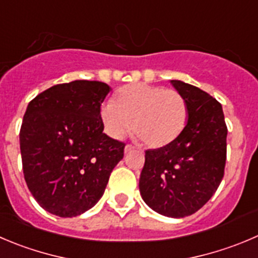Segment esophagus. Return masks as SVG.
Instances as JSON below:
<instances>
[{"label": "esophagus", "mask_w": 258, "mask_h": 258, "mask_svg": "<svg viewBox=\"0 0 258 258\" xmlns=\"http://www.w3.org/2000/svg\"><path fill=\"white\" fill-rule=\"evenodd\" d=\"M137 147L136 146H133V144H126V146H125V153H129V152H132V151H134V149H136Z\"/></svg>", "instance_id": "34e87169"}]
</instances>
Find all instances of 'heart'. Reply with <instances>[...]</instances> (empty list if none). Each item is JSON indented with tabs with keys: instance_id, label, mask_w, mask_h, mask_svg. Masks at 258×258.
I'll return each instance as SVG.
<instances>
[{
	"instance_id": "b5f03b06",
	"label": "heart",
	"mask_w": 258,
	"mask_h": 258,
	"mask_svg": "<svg viewBox=\"0 0 258 258\" xmlns=\"http://www.w3.org/2000/svg\"><path fill=\"white\" fill-rule=\"evenodd\" d=\"M100 119L111 138L132 129L147 146L159 148L178 138L187 122V105L180 92L159 86L132 83L100 109Z\"/></svg>"
}]
</instances>
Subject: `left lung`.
<instances>
[{"mask_svg":"<svg viewBox=\"0 0 258 258\" xmlns=\"http://www.w3.org/2000/svg\"><path fill=\"white\" fill-rule=\"evenodd\" d=\"M171 83L187 105V124L172 143L146 151L139 191L154 212L183 218L204 207L222 182L228 129L214 97L182 81Z\"/></svg>","mask_w":258,"mask_h":258,"instance_id":"obj_1","label":"left lung"}]
</instances>
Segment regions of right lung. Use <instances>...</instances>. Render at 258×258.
Masks as SVG:
<instances>
[{
  "label": "right lung",
  "instance_id": "add662e5",
  "mask_svg": "<svg viewBox=\"0 0 258 258\" xmlns=\"http://www.w3.org/2000/svg\"><path fill=\"white\" fill-rule=\"evenodd\" d=\"M110 91L104 82L77 80L29 102L20 129L24 177L51 214L72 218L91 209L124 157L125 144L102 132L100 109Z\"/></svg>",
  "mask_w": 258,
  "mask_h": 258
}]
</instances>
